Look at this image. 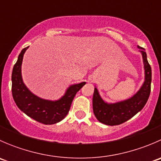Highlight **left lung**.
I'll list each match as a JSON object with an SVG mask.
<instances>
[{
	"label": "left lung",
	"mask_w": 161,
	"mask_h": 161,
	"mask_svg": "<svg viewBox=\"0 0 161 161\" xmlns=\"http://www.w3.org/2000/svg\"><path fill=\"white\" fill-rule=\"evenodd\" d=\"M141 49L145 69V82L141 89L132 97L125 101L116 103H107L99 95L97 88L94 90L92 97V108L96 118L100 122L107 125H118L125 122L143 108L148 100L151 90L152 72L151 67L147 61L145 49Z\"/></svg>",
	"instance_id": "1"
}]
</instances>
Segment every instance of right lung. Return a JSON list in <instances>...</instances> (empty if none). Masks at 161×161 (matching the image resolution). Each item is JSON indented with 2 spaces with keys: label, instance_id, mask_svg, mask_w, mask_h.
I'll return each mask as SVG.
<instances>
[{
  "label": "right lung",
  "instance_id": "obj_1",
  "mask_svg": "<svg viewBox=\"0 0 161 161\" xmlns=\"http://www.w3.org/2000/svg\"><path fill=\"white\" fill-rule=\"evenodd\" d=\"M29 47L22 49L13 68L11 92L18 108L32 119L44 125H53L64 119L70 110L72 100L85 82L72 85L63 97L57 101L43 100L32 94L23 83L21 74L23 55Z\"/></svg>",
  "mask_w": 161,
  "mask_h": 161
}]
</instances>
